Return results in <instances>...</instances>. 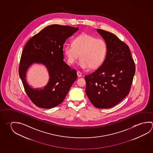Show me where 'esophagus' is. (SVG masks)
<instances>
[{
	"mask_svg": "<svg viewBox=\"0 0 153 153\" xmlns=\"http://www.w3.org/2000/svg\"><path fill=\"white\" fill-rule=\"evenodd\" d=\"M77 76L78 77H82V73H80L79 71H77Z\"/></svg>",
	"mask_w": 153,
	"mask_h": 153,
	"instance_id": "34e87169",
	"label": "esophagus"
}]
</instances>
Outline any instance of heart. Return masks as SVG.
<instances>
[{
    "instance_id": "1",
    "label": "heart",
    "mask_w": 153,
    "mask_h": 153,
    "mask_svg": "<svg viewBox=\"0 0 153 153\" xmlns=\"http://www.w3.org/2000/svg\"><path fill=\"white\" fill-rule=\"evenodd\" d=\"M63 51L67 61L70 65L74 64L79 56V66L83 69L90 67L96 69L101 66L104 61L107 45L101 39L86 33L78 36L73 43L65 45Z\"/></svg>"
}]
</instances>
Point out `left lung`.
Listing matches in <instances>:
<instances>
[{"label": "left lung", "mask_w": 153, "mask_h": 153, "mask_svg": "<svg viewBox=\"0 0 153 153\" xmlns=\"http://www.w3.org/2000/svg\"><path fill=\"white\" fill-rule=\"evenodd\" d=\"M107 45L104 61L85 76L86 94L94 107H113L128 94L135 67L128 46L111 33L97 29Z\"/></svg>", "instance_id": "left-lung-1"}]
</instances>
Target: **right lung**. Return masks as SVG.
Listing matches in <instances>:
<instances>
[{"mask_svg":"<svg viewBox=\"0 0 153 153\" xmlns=\"http://www.w3.org/2000/svg\"><path fill=\"white\" fill-rule=\"evenodd\" d=\"M78 30L69 26L52 25L45 27L27 42L22 52L19 76L27 96L38 107L51 108L61 104L77 79L75 69L63 61V45ZM41 64L50 79L43 88L33 89L27 82L26 73L33 64Z\"/></svg>","mask_w":153,"mask_h":153,"instance_id":"right-lung-1","label":"right lung"}]
</instances>
